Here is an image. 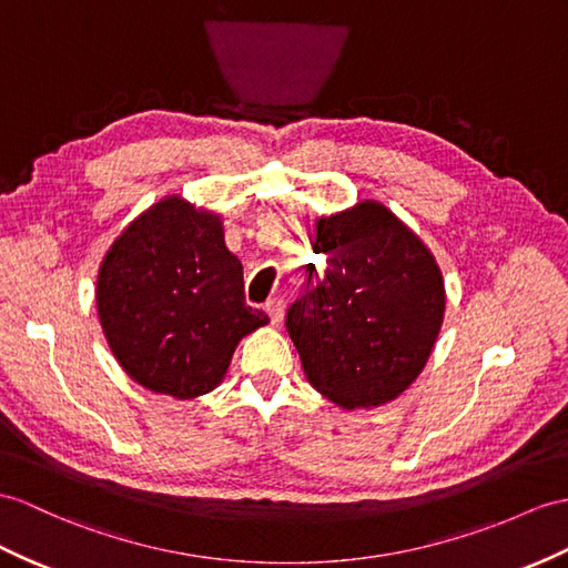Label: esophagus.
I'll list each match as a JSON object with an SVG mask.
<instances>
[{"label": "esophagus", "instance_id": "esophagus-1", "mask_svg": "<svg viewBox=\"0 0 568 568\" xmlns=\"http://www.w3.org/2000/svg\"><path fill=\"white\" fill-rule=\"evenodd\" d=\"M265 311H267V315H270L272 325H280V323L284 321V301H282V298H272V301H267Z\"/></svg>", "mask_w": 568, "mask_h": 568}]
</instances>
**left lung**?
I'll return each mask as SVG.
<instances>
[{
  "instance_id": "8db88e82",
  "label": "left lung",
  "mask_w": 568,
  "mask_h": 568,
  "mask_svg": "<svg viewBox=\"0 0 568 568\" xmlns=\"http://www.w3.org/2000/svg\"><path fill=\"white\" fill-rule=\"evenodd\" d=\"M315 251L327 260L323 282L286 313L303 373L342 409L390 403L417 381L444 325L438 262L376 200L315 219Z\"/></svg>"
}]
</instances>
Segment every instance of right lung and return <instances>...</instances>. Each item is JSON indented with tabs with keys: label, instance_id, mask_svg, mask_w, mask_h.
Masks as SVG:
<instances>
[{
	"label": "right lung",
	"instance_id": "add662e5",
	"mask_svg": "<svg viewBox=\"0 0 568 568\" xmlns=\"http://www.w3.org/2000/svg\"><path fill=\"white\" fill-rule=\"evenodd\" d=\"M95 308L122 371L175 399L214 390L239 342L270 323L245 306L224 221L180 195L151 204L108 247Z\"/></svg>",
	"mask_w": 568,
	"mask_h": 568
}]
</instances>
